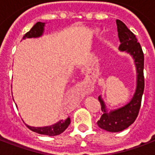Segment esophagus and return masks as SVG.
<instances>
[{
	"mask_svg": "<svg viewBox=\"0 0 155 155\" xmlns=\"http://www.w3.org/2000/svg\"><path fill=\"white\" fill-rule=\"evenodd\" d=\"M89 88H90V85L87 84H85V83H82L79 85V87H78V91H80L81 93H84V92H86V91L89 90Z\"/></svg>",
	"mask_w": 155,
	"mask_h": 155,
	"instance_id": "obj_1",
	"label": "esophagus"
}]
</instances>
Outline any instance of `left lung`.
<instances>
[{
    "instance_id": "8db88e82",
    "label": "left lung",
    "mask_w": 155,
    "mask_h": 155,
    "mask_svg": "<svg viewBox=\"0 0 155 155\" xmlns=\"http://www.w3.org/2000/svg\"><path fill=\"white\" fill-rule=\"evenodd\" d=\"M117 29L120 41V51L130 53L134 59L137 71V87L134 97L124 107L107 113L104 101L101 96L98 98L101 104V114L98 120V126L110 132H119L125 130L134 122L140 112L141 101L144 90V76H143V52L142 47L133 32L130 31L124 23L117 20Z\"/></svg>"
}]
</instances>
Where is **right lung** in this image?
<instances>
[{
  "label": "right lung",
  "mask_w": 155,
  "mask_h": 155,
  "mask_svg": "<svg viewBox=\"0 0 155 155\" xmlns=\"http://www.w3.org/2000/svg\"><path fill=\"white\" fill-rule=\"evenodd\" d=\"M44 23L42 22H37L33 25L30 31L27 33H25V35L23 36V39L25 38H32V37H39L42 35L43 31H44ZM71 124V119L70 117H67L65 120H61L58 123L54 124L51 126L43 127V128H35V127H31L26 125L29 129L32 130L33 132L38 133L40 134H45V135H49V136H54L63 133L64 130H66L68 126Z\"/></svg>",
  "instance_id": "add662e5"
}]
</instances>
